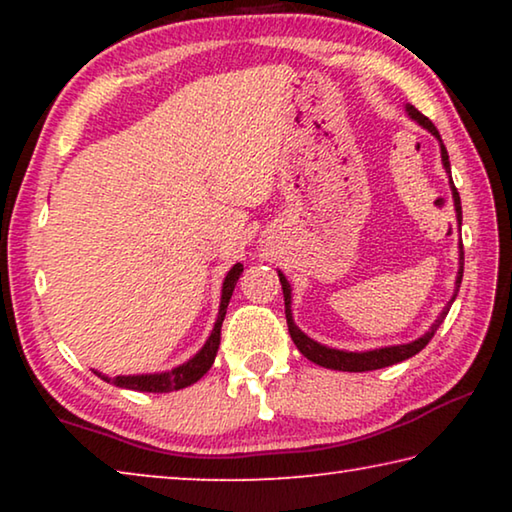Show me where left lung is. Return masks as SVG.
Instances as JSON below:
<instances>
[{
  "mask_svg": "<svg viewBox=\"0 0 512 512\" xmlns=\"http://www.w3.org/2000/svg\"><path fill=\"white\" fill-rule=\"evenodd\" d=\"M406 112H409V117L413 121H418L422 128H427V131L436 137L440 142V158H443V167L449 173V187H452V196H454V207H456V219L458 223L463 221V214H461V196H458L456 187H454V180H452V167H449V155L443 140H440V133L436 131V126L431 124V121L422 115L418 108L413 106H406ZM463 246H461V268H458V275H456V289H454V298L449 300V305L456 300V293L461 289V280H463ZM280 275V284H282V293H284V314H287V325H289V334L293 343H296V348L305 354L309 361L318 363V366L323 368H332V370H343V372H366V370H379V368H386V366H393V363H400L404 359H411L418 354L424 345H427L433 334H436V329L443 323L449 305L443 309V314L438 316L436 323L431 325L429 332H424L420 339H415L411 343H404V345H388V348H377V350H366V352H345V350H336V348H327V345H320L314 339H309V336L302 332V329L293 323V314H291V284L287 282V277L284 273L277 271Z\"/></svg>",
  "mask_w": 512,
  "mask_h": 512,
  "instance_id": "left-lung-1",
  "label": "left lung"
}]
</instances>
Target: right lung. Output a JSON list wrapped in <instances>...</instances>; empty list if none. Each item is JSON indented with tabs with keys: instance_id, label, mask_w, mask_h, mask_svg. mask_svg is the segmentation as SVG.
Returning <instances> with one entry per match:
<instances>
[{
	"instance_id": "1",
	"label": "right lung",
	"mask_w": 512,
	"mask_h": 512,
	"mask_svg": "<svg viewBox=\"0 0 512 512\" xmlns=\"http://www.w3.org/2000/svg\"><path fill=\"white\" fill-rule=\"evenodd\" d=\"M241 271H244V266L235 264L225 275L223 280V289H221V305H219V316H216V323L214 329L210 334V339L205 341V345L201 350H198L192 359L185 361L183 366L178 368H171L167 372H153V375H119V377H108V375H97L103 381H110V384H115L119 388H128V391H140V393H171V391H180V388H187L196 384L198 379H201L207 370L212 368L216 352H219V343H221V325H223V318H225V311H228V302L232 298V291H235V284L239 280Z\"/></svg>"
}]
</instances>
